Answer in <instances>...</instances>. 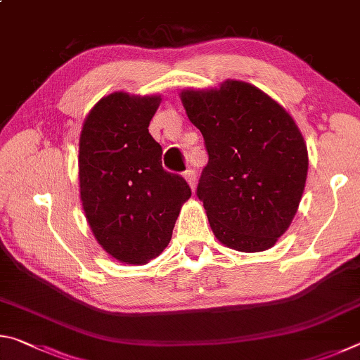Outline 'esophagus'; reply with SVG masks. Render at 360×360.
<instances>
[{"instance_id":"1","label":"esophagus","mask_w":360,"mask_h":360,"mask_svg":"<svg viewBox=\"0 0 360 360\" xmlns=\"http://www.w3.org/2000/svg\"><path fill=\"white\" fill-rule=\"evenodd\" d=\"M184 178L187 179L188 186L193 188L195 187V182H197V172H195L193 168H188V169H186V172H184Z\"/></svg>"}]
</instances>
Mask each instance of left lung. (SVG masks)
Segmentation results:
<instances>
[{"label":"left lung","instance_id":"8db88e82","mask_svg":"<svg viewBox=\"0 0 360 360\" xmlns=\"http://www.w3.org/2000/svg\"><path fill=\"white\" fill-rule=\"evenodd\" d=\"M181 100L208 152L197 197L216 238L241 252L271 248L294 219L308 174L307 146L294 119L241 81L184 90Z\"/></svg>","mask_w":360,"mask_h":360}]
</instances>
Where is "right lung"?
Returning <instances> with one entry per match:
<instances>
[{
	"instance_id": "right-lung-1",
	"label": "right lung",
	"mask_w": 360,
	"mask_h": 360,
	"mask_svg": "<svg viewBox=\"0 0 360 360\" xmlns=\"http://www.w3.org/2000/svg\"><path fill=\"white\" fill-rule=\"evenodd\" d=\"M160 96L115 92L101 98L79 139L81 200L96 241L114 259L143 265L172 240L192 191L162 167V146L149 133Z\"/></svg>"
}]
</instances>
